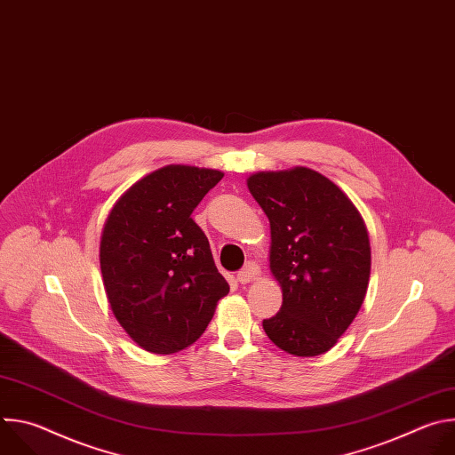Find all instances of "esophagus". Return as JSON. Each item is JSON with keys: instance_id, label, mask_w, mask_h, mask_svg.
<instances>
[{"instance_id": "obj_1", "label": "esophagus", "mask_w": 455, "mask_h": 455, "mask_svg": "<svg viewBox=\"0 0 455 455\" xmlns=\"http://www.w3.org/2000/svg\"><path fill=\"white\" fill-rule=\"evenodd\" d=\"M259 275H261V268H259L255 263H246V267L241 272H237V281L241 284H246L255 281Z\"/></svg>"}]
</instances>
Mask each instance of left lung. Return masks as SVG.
Masks as SVG:
<instances>
[{
	"label": "left lung",
	"instance_id": "8db88e82",
	"mask_svg": "<svg viewBox=\"0 0 455 455\" xmlns=\"http://www.w3.org/2000/svg\"><path fill=\"white\" fill-rule=\"evenodd\" d=\"M270 221V270L281 311L263 320L268 339L295 356L330 351L358 315L371 275L367 227L347 194L307 169L248 176Z\"/></svg>",
	"mask_w": 455,
	"mask_h": 455
}]
</instances>
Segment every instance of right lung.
Masks as SVG:
<instances>
[{
    "mask_svg": "<svg viewBox=\"0 0 455 455\" xmlns=\"http://www.w3.org/2000/svg\"><path fill=\"white\" fill-rule=\"evenodd\" d=\"M221 171L165 165L129 187L100 235L108 302L142 349L172 355L196 342L228 283L204 230L190 218Z\"/></svg>",
    "mask_w": 455,
    "mask_h": 455,
    "instance_id": "add662e5",
    "label": "right lung"
}]
</instances>
